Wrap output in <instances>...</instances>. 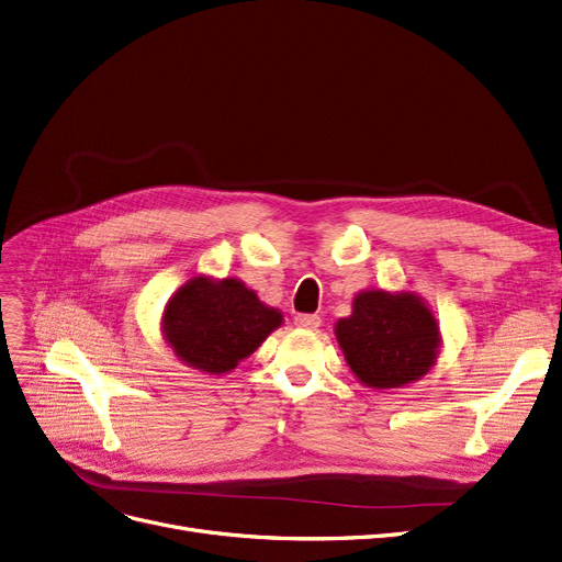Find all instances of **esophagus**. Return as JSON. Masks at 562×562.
<instances>
[{
    "instance_id": "esophagus-1",
    "label": "esophagus",
    "mask_w": 562,
    "mask_h": 562,
    "mask_svg": "<svg viewBox=\"0 0 562 562\" xmlns=\"http://www.w3.org/2000/svg\"><path fill=\"white\" fill-rule=\"evenodd\" d=\"M294 324H296L299 328L316 330V328L322 326V316H316V314H296V316H294Z\"/></svg>"
}]
</instances>
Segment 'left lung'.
Returning a JSON list of instances; mask_svg holds the SVG:
<instances>
[{
	"label": "left lung",
	"mask_w": 562,
	"mask_h": 562,
	"mask_svg": "<svg viewBox=\"0 0 562 562\" xmlns=\"http://www.w3.org/2000/svg\"><path fill=\"white\" fill-rule=\"evenodd\" d=\"M335 333L351 372L379 390L420 379L438 349L436 319L411 294L364 291L353 301V314L337 322Z\"/></svg>",
	"instance_id": "8db88e82"
}]
</instances>
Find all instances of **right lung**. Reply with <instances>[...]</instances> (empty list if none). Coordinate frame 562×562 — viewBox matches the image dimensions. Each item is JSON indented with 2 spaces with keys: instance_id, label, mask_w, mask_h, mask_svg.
I'll return each instance as SVG.
<instances>
[{
  "instance_id": "add662e5",
  "label": "right lung",
  "mask_w": 562,
  "mask_h": 562,
  "mask_svg": "<svg viewBox=\"0 0 562 562\" xmlns=\"http://www.w3.org/2000/svg\"><path fill=\"white\" fill-rule=\"evenodd\" d=\"M162 324L167 341L181 360L223 374L282 324V314L259 303L255 291L234 278L223 282L194 278L167 303Z\"/></svg>"
}]
</instances>
